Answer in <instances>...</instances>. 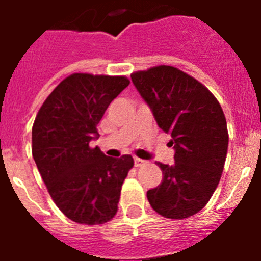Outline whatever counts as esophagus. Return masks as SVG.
I'll use <instances>...</instances> for the list:
<instances>
[{"label": "esophagus", "mask_w": 261, "mask_h": 261, "mask_svg": "<svg viewBox=\"0 0 261 261\" xmlns=\"http://www.w3.org/2000/svg\"><path fill=\"white\" fill-rule=\"evenodd\" d=\"M145 163H146V162H145L144 159L135 158V166H136V167H141V166H144Z\"/></svg>", "instance_id": "34e87169"}]
</instances>
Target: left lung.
I'll return each instance as SVG.
<instances>
[{"instance_id": "1", "label": "left lung", "mask_w": 261, "mask_h": 261, "mask_svg": "<svg viewBox=\"0 0 261 261\" xmlns=\"http://www.w3.org/2000/svg\"><path fill=\"white\" fill-rule=\"evenodd\" d=\"M130 78L175 149L174 165L156 163L163 179L147 191V200L166 218H188L208 204L222 175L229 145L222 108L204 85L174 66H154Z\"/></svg>"}]
</instances>
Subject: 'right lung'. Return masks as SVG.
<instances>
[{
    "label": "right lung",
    "mask_w": 261,
    "mask_h": 261,
    "mask_svg": "<svg viewBox=\"0 0 261 261\" xmlns=\"http://www.w3.org/2000/svg\"><path fill=\"white\" fill-rule=\"evenodd\" d=\"M129 85L126 77L74 73L61 81L32 126V156L57 208L82 225H102L117 212L133 158L107 156L90 142L110 103Z\"/></svg>",
    "instance_id": "obj_1"
}]
</instances>
